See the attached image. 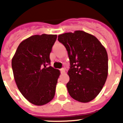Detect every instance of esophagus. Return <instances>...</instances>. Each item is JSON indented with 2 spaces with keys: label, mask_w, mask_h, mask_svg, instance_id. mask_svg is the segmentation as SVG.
Masks as SVG:
<instances>
[{
  "label": "esophagus",
  "mask_w": 123,
  "mask_h": 123,
  "mask_svg": "<svg viewBox=\"0 0 123 123\" xmlns=\"http://www.w3.org/2000/svg\"><path fill=\"white\" fill-rule=\"evenodd\" d=\"M60 70V72H61V73H62V74L64 73H65V69H64V68H61Z\"/></svg>",
  "instance_id": "34e87169"
}]
</instances>
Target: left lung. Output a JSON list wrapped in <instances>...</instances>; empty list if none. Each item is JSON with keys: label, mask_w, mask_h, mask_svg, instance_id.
Segmentation results:
<instances>
[{"label": "left lung", "mask_w": 123, "mask_h": 123, "mask_svg": "<svg viewBox=\"0 0 123 123\" xmlns=\"http://www.w3.org/2000/svg\"><path fill=\"white\" fill-rule=\"evenodd\" d=\"M68 52L70 67L67 87L76 100L86 103L97 96L108 76V55L95 36L82 31L58 36Z\"/></svg>", "instance_id": "obj_1"}]
</instances>
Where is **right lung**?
Here are the masks:
<instances>
[{
  "mask_svg": "<svg viewBox=\"0 0 123 123\" xmlns=\"http://www.w3.org/2000/svg\"><path fill=\"white\" fill-rule=\"evenodd\" d=\"M56 37L45 34L29 37L19 44L12 60L18 89L34 105H45L55 95L60 71L50 66V54Z\"/></svg>",
  "mask_w": 123,
  "mask_h": 123,
  "instance_id": "1",
  "label": "right lung"
}]
</instances>
